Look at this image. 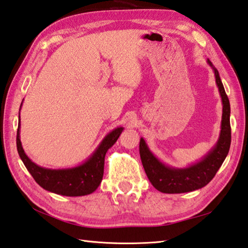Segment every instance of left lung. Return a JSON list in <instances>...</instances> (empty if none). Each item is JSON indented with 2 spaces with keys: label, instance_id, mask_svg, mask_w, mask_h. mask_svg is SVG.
Segmentation results:
<instances>
[{
  "label": "left lung",
  "instance_id": "obj_1",
  "mask_svg": "<svg viewBox=\"0 0 248 248\" xmlns=\"http://www.w3.org/2000/svg\"><path fill=\"white\" fill-rule=\"evenodd\" d=\"M215 71L216 83L218 85L220 96L222 100L221 131L215 147L199 163L186 168H171L156 158L147 147L144 139L140 140V156L148 180L156 190L167 194L186 193L199 190L208 184L217 173L219 168L230 150L231 125H230V102L218 70L209 60H207Z\"/></svg>",
  "mask_w": 248,
  "mask_h": 248
}]
</instances>
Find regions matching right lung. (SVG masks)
Instances as JSON below:
<instances>
[{"mask_svg": "<svg viewBox=\"0 0 248 248\" xmlns=\"http://www.w3.org/2000/svg\"><path fill=\"white\" fill-rule=\"evenodd\" d=\"M21 107V106H20ZM20 118V117H19ZM17 130V151L22 163L40 186L48 192L64 196H83L91 194L101 184L104 173V161L107 151L114 145L124 128H116L103 139L95 152L83 164L74 168L47 169L40 167L26 155Z\"/></svg>", "mask_w": 248, "mask_h": 248, "instance_id": "obj_1", "label": "right lung"}]
</instances>
